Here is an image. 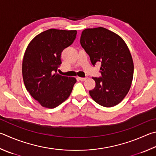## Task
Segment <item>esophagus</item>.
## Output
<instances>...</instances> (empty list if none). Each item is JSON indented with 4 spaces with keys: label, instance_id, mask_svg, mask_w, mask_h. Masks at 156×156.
Masks as SVG:
<instances>
[{
    "label": "esophagus",
    "instance_id": "obj_1",
    "mask_svg": "<svg viewBox=\"0 0 156 156\" xmlns=\"http://www.w3.org/2000/svg\"><path fill=\"white\" fill-rule=\"evenodd\" d=\"M79 78V80H80L81 81H84V80H87V77H85V78H82V77H79L78 78Z\"/></svg>",
    "mask_w": 156,
    "mask_h": 156
}]
</instances>
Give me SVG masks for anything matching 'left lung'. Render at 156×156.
Segmentation results:
<instances>
[{"mask_svg":"<svg viewBox=\"0 0 156 156\" xmlns=\"http://www.w3.org/2000/svg\"><path fill=\"white\" fill-rule=\"evenodd\" d=\"M80 44L93 66L101 63L100 77H93L95 87L89 94L104 107L117 105L131 87L134 63L123 39L105 28L87 29L82 33Z\"/></svg>","mask_w":156,"mask_h":156,"instance_id":"left-lung-1","label":"left lung"}]
</instances>
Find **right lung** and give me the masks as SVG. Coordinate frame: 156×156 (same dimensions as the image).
<instances>
[{"label":"right lung","mask_w":156,"mask_h":156,"mask_svg":"<svg viewBox=\"0 0 156 156\" xmlns=\"http://www.w3.org/2000/svg\"><path fill=\"white\" fill-rule=\"evenodd\" d=\"M77 31L51 29L37 35L28 46L22 61L24 85L43 107L54 108L70 95L76 79L56 73L61 52L75 40Z\"/></svg>","instance_id":"obj_1"}]
</instances>
